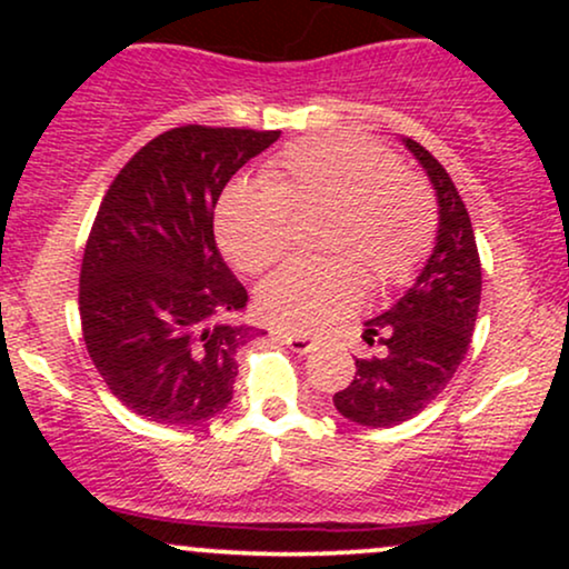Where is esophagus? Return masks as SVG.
Returning <instances> with one entry per match:
<instances>
[{
	"mask_svg": "<svg viewBox=\"0 0 569 569\" xmlns=\"http://www.w3.org/2000/svg\"><path fill=\"white\" fill-rule=\"evenodd\" d=\"M272 337L280 339V342H283V345H289V348H291L293 352H302V356H305V352L316 350V345H318L316 337L291 335V331H272Z\"/></svg>",
	"mask_w": 569,
	"mask_h": 569,
	"instance_id": "obj_1",
	"label": "esophagus"
}]
</instances>
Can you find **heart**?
<instances>
[{
  "instance_id": "heart-1",
  "label": "heart",
  "mask_w": 569,
  "mask_h": 569,
  "mask_svg": "<svg viewBox=\"0 0 569 569\" xmlns=\"http://www.w3.org/2000/svg\"><path fill=\"white\" fill-rule=\"evenodd\" d=\"M312 208L329 211L321 248L337 257L293 259L259 283V312L280 329L316 331L350 312L363 297L359 266L377 289L407 283L436 238L428 189L401 173L388 149L326 136L286 149L267 181H232L224 189L219 243L238 270L259 272L289 246L291 211Z\"/></svg>"
}]
</instances>
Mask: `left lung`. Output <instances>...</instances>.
Here are the masks:
<instances>
[{
  "instance_id": "1",
  "label": "left lung",
  "mask_w": 569,
  "mask_h": 569,
  "mask_svg": "<svg viewBox=\"0 0 569 569\" xmlns=\"http://www.w3.org/2000/svg\"><path fill=\"white\" fill-rule=\"evenodd\" d=\"M401 141L433 187L439 227L415 283L363 323V342H380L382 356L356 358V377L335 393L339 415L367 428L401 426L447 388L471 345L481 302L479 248L466 202L426 147Z\"/></svg>"
}]
</instances>
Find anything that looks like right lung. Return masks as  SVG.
I'll use <instances>...</instances> for the list:
<instances>
[{"mask_svg": "<svg viewBox=\"0 0 569 569\" xmlns=\"http://www.w3.org/2000/svg\"><path fill=\"white\" fill-rule=\"evenodd\" d=\"M280 130L184 126L139 149L103 194L84 246L90 361L136 415L198 426L232 401L248 293L221 259L213 208Z\"/></svg>", "mask_w": 569, "mask_h": 569, "instance_id": "1", "label": "right lung"}]
</instances>
